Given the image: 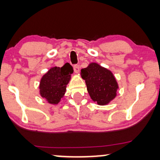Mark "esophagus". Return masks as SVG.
Here are the masks:
<instances>
[{
  "instance_id": "esophagus-1",
  "label": "esophagus",
  "mask_w": 160,
  "mask_h": 160,
  "mask_svg": "<svg viewBox=\"0 0 160 160\" xmlns=\"http://www.w3.org/2000/svg\"><path fill=\"white\" fill-rule=\"evenodd\" d=\"M74 72H75V73H78V72H80V66L74 65Z\"/></svg>"
}]
</instances>
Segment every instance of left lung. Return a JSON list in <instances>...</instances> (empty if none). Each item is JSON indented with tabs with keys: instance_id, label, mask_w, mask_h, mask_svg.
I'll return each mask as SVG.
<instances>
[{
	"instance_id": "obj_1",
	"label": "left lung",
	"mask_w": 160,
	"mask_h": 160,
	"mask_svg": "<svg viewBox=\"0 0 160 160\" xmlns=\"http://www.w3.org/2000/svg\"><path fill=\"white\" fill-rule=\"evenodd\" d=\"M91 98L98 105H106L117 95L118 85L112 72L92 62L81 69Z\"/></svg>"
}]
</instances>
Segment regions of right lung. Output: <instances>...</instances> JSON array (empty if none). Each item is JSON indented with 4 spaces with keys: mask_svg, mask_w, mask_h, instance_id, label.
I'll return each mask as SVG.
<instances>
[{
    "mask_svg": "<svg viewBox=\"0 0 160 160\" xmlns=\"http://www.w3.org/2000/svg\"><path fill=\"white\" fill-rule=\"evenodd\" d=\"M74 70L68 62L63 66L53 67L44 74L40 80V93L49 103L58 104L66 92L71 74Z\"/></svg>",
    "mask_w": 160,
    "mask_h": 160,
    "instance_id": "right-lung-1",
    "label": "right lung"
}]
</instances>
